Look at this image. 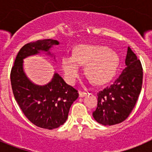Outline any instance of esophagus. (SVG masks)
Instances as JSON below:
<instances>
[{
	"label": "esophagus",
	"mask_w": 152,
	"mask_h": 152,
	"mask_svg": "<svg viewBox=\"0 0 152 152\" xmlns=\"http://www.w3.org/2000/svg\"><path fill=\"white\" fill-rule=\"evenodd\" d=\"M78 94H79V96H80V97H84V96H86V95H87V93L83 92V91H79Z\"/></svg>",
	"instance_id": "34e87169"
}]
</instances>
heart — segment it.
I'll return each instance as SVG.
<instances>
[{
  "mask_svg": "<svg viewBox=\"0 0 152 152\" xmlns=\"http://www.w3.org/2000/svg\"><path fill=\"white\" fill-rule=\"evenodd\" d=\"M85 64V74L94 84H102L110 80L117 68V57L106 47L81 45L75 49L73 56L61 58V67L64 78L75 84L80 74V65Z\"/></svg>",
  "mask_w": 152,
  "mask_h": 152,
  "instance_id": "obj_1",
  "label": "heart"
}]
</instances>
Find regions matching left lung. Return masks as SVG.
<instances>
[{
  "label": "left lung",
  "mask_w": 152,
  "mask_h": 152,
  "mask_svg": "<svg viewBox=\"0 0 152 152\" xmlns=\"http://www.w3.org/2000/svg\"><path fill=\"white\" fill-rule=\"evenodd\" d=\"M126 68L111 85L97 93V107L93 116L103 126L123 122L135 107L141 93L143 72L140 60L129 47Z\"/></svg>",
  "instance_id": "obj_1"
}]
</instances>
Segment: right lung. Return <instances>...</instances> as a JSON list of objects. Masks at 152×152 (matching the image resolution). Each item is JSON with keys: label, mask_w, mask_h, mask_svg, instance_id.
I'll return each instance as SVG.
<instances>
[{"label": "right lung", "mask_w": 152, "mask_h": 152, "mask_svg": "<svg viewBox=\"0 0 152 152\" xmlns=\"http://www.w3.org/2000/svg\"><path fill=\"white\" fill-rule=\"evenodd\" d=\"M58 44L57 40L49 39L24 45L19 51L10 72L13 95L21 110L35 126L47 129H56L65 123L71 106L78 97V93L57 73L54 74L49 84H34L24 73L23 60L38 54L40 51L51 55L49 49Z\"/></svg>", "instance_id": "right-lung-1"}]
</instances>
